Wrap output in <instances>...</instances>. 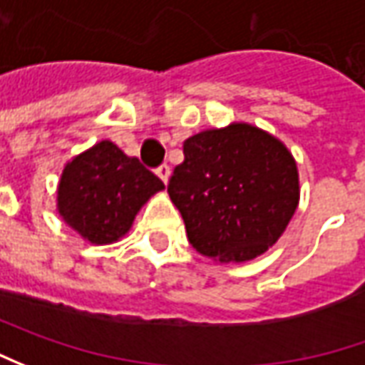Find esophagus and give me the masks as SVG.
Instances as JSON below:
<instances>
[{
	"mask_svg": "<svg viewBox=\"0 0 365 365\" xmlns=\"http://www.w3.org/2000/svg\"><path fill=\"white\" fill-rule=\"evenodd\" d=\"M158 175H159V180H161V182L168 185V183H170V178H171L170 165H161V168L158 170Z\"/></svg>",
	"mask_w": 365,
	"mask_h": 365,
	"instance_id": "obj_1",
	"label": "esophagus"
}]
</instances>
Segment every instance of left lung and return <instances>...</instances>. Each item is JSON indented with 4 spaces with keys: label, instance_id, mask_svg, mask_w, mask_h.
Returning <instances> with one entry per match:
<instances>
[{
    "label": "left lung",
    "instance_id": "8db88e82",
    "mask_svg": "<svg viewBox=\"0 0 365 365\" xmlns=\"http://www.w3.org/2000/svg\"><path fill=\"white\" fill-rule=\"evenodd\" d=\"M168 192L187 240L216 262H248L287 230L299 206V170L287 145L245 120L183 141Z\"/></svg>",
    "mask_w": 365,
    "mask_h": 365
}]
</instances>
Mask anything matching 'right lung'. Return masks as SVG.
<instances>
[{
	"label": "right lung",
	"instance_id": "obj_1",
	"mask_svg": "<svg viewBox=\"0 0 365 365\" xmlns=\"http://www.w3.org/2000/svg\"><path fill=\"white\" fill-rule=\"evenodd\" d=\"M165 185L113 141H98L66 161L56 187V212L86 242H119L139 210Z\"/></svg>",
	"mask_w": 365,
	"mask_h": 365
}]
</instances>
